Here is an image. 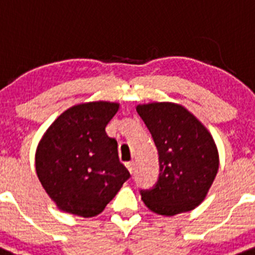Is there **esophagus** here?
<instances>
[{
	"label": "esophagus",
	"mask_w": 255,
	"mask_h": 255,
	"mask_svg": "<svg viewBox=\"0 0 255 255\" xmlns=\"http://www.w3.org/2000/svg\"><path fill=\"white\" fill-rule=\"evenodd\" d=\"M126 166H127L128 171H129L131 174H133V171H134V162H133V160H131V162H127V163H126Z\"/></svg>",
	"instance_id": "1"
}]
</instances>
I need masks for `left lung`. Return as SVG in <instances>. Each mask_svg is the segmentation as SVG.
<instances>
[{
    "label": "left lung",
    "instance_id": "left-lung-1",
    "mask_svg": "<svg viewBox=\"0 0 255 255\" xmlns=\"http://www.w3.org/2000/svg\"><path fill=\"white\" fill-rule=\"evenodd\" d=\"M137 113L158 150L159 175L151 189H141L149 210L172 217L193 210L204 201L219 168L210 132L180 105H138Z\"/></svg>",
    "mask_w": 255,
    "mask_h": 255
}]
</instances>
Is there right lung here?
Instances as JSON below:
<instances>
[{"label":"right lung","mask_w":255,"mask_h":255,"mask_svg":"<svg viewBox=\"0 0 255 255\" xmlns=\"http://www.w3.org/2000/svg\"><path fill=\"white\" fill-rule=\"evenodd\" d=\"M114 102H88L59 115L36 151V172L45 192L66 213L96 217L131 177L105 128L117 114Z\"/></svg>","instance_id":"add662e5"}]
</instances>
